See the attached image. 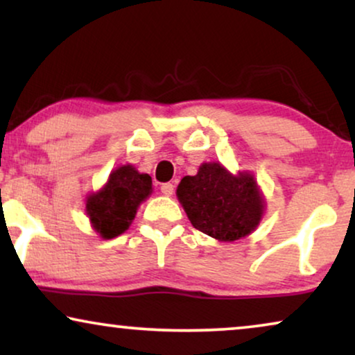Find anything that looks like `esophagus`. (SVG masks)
Instances as JSON below:
<instances>
[{"instance_id":"1","label":"esophagus","mask_w":355,"mask_h":355,"mask_svg":"<svg viewBox=\"0 0 355 355\" xmlns=\"http://www.w3.org/2000/svg\"><path fill=\"white\" fill-rule=\"evenodd\" d=\"M173 192H174V186L171 182H164V184H162V193L163 196H173Z\"/></svg>"}]
</instances>
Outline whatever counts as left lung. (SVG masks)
I'll return each mask as SVG.
<instances>
[{
	"label": "left lung",
	"instance_id": "8db88e82",
	"mask_svg": "<svg viewBox=\"0 0 355 355\" xmlns=\"http://www.w3.org/2000/svg\"><path fill=\"white\" fill-rule=\"evenodd\" d=\"M176 196L196 230L232 242L249 236L263 216L265 198L254 174H231L220 163H203L179 182Z\"/></svg>",
	"mask_w": 355,
	"mask_h": 355
}]
</instances>
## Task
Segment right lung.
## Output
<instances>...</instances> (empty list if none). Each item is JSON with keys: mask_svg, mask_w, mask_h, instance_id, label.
Here are the masks:
<instances>
[{"mask_svg": "<svg viewBox=\"0 0 355 355\" xmlns=\"http://www.w3.org/2000/svg\"><path fill=\"white\" fill-rule=\"evenodd\" d=\"M150 193L152 178L139 173L132 164H123L111 171L98 192L87 197V216L103 239H113L128 230L139 205Z\"/></svg>", "mask_w": 355, "mask_h": 355, "instance_id": "obj_1", "label": "right lung"}]
</instances>
